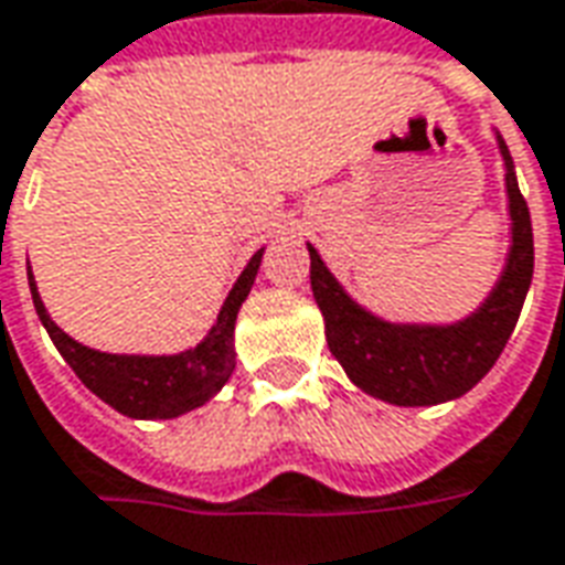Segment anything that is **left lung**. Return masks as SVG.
<instances>
[{
  "label": "left lung",
  "instance_id": "1",
  "mask_svg": "<svg viewBox=\"0 0 565 565\" xmlns=\"http://www.w3.org/2000/svg\"><path fill=\"white\" fill-rule=\"evenodd\" d=\"M504 161V192L511 216V247L495 287L471 315L452 323L385 321L358 306L321 254L309 244L311 294L323 315L327 345L345 376L394 406H434L456 401L487 376L514 333L532 284V220L516 186L514 161L495 131Z\"/></svg>",
  "mask_w": 565,
  "mask_h": 565
}]
</instances>
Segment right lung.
I'll use <instances>...</instances> for the list:
<instances>
[{"label": "right lung", "mask_w": 565, "mask_h": 565, "mask_svg": "<svg viewBox=\"0 0 565 565\" xmlns=\"http://www.w3.org/2000/svg\"><path fill=\"white\" fill-rule=\"evenodd\" d=\"M263 263V247L250 256L235 287L228 290L223 309L216 315L211 333L195 349L180 354H109L82 345L70 333H63L51 321L49 309L39 296L33 269H26L35 315L49 330L51 342L57 345L63 361L76 370L85 388L97 394L104 404L131 419H177L195 406H204L214 397L235 370V321L238 309L250 294L256 271Z\"/></svg>", "instance_id": "obj_1"}]
</instances>
